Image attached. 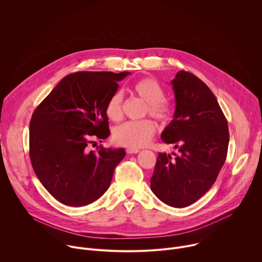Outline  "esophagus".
Listing matches in <instances>:
<instances>
[{"label": "esophagus", "mask_w": 262, "mask_h": 262, "mask_svg": "<svg viewBox=\"0 0 262 262\" xmlns=\"http://www.w3.org/2000/svg\"><path fill=\"white\" fill-rule=\"evenodd\" d=\"M126 152H127L128 155L139 154V152H140V149H136V148H127V149H126Z\"/></svg>", "instance_id": "1"}]
</instances>
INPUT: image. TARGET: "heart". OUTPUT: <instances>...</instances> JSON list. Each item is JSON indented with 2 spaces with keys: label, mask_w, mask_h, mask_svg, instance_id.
<instances>
[{
  "label": "heart",
  "mask_w": 262,
  "mask_h": 262,
  "mask_svg": "<svg viewBox=\"0 0 262 262\" xmlns=\"http://www.w3.org/2000/svg\"><path fill=\"white\" fill-rule=\"evenodd\" d=\"M134 92L147 103L148 114L166 123L173 116L171 103L165 98V90L161 84L150 78L137 81L133 86ZM123 94L116 91L110 96L105 104V115L108 119L118 121L122 116ZM156 133V124L151 120L126 121L117 125L113 130L115 143L128 148H141L147 145Z\"/></svg>",
  "instance_id": "1"
}]
</instances>
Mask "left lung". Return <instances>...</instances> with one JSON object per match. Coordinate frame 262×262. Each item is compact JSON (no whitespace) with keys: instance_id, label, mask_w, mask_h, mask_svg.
Listing matches in <instances>:
<instances>
[{"instance_id":"left-lung-1","label":"left lung","mask_w":262,"mask_h":262,"mask_svg":"<svg viewBox=\"0 0 262 262\" xmlns=\"http://www.w3.org/2000/svg\"><path fill=\"white\" fill-rule=\"evenodd\" d=\"M171 85L176 107L161 137L179 154H159L150 188L165 204L185 207L214 183L226 160L229 132L215 96L200 79L180 70Z\"/></svg>"}]
</instances>
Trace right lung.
Instances as JSON below:
<instances>
[{
    "label": "right lung",
    "instance_id": "right-lung-1",
    "mask_svg": "<svg viewBox=\"0 0 262 262\" xmlns=\"http://www.w3.org/2000/svg\"><path fill=\"white\" fill-rule=\"evenodd\" d=\"M128 71H80L68 74L36 107L30 122L32 167L59 202L85 206L100 198L125 157L123 148L97 147L110 136L105 104ZM101 142V141H100Z\"/></svg>",
    "mask_w": 262,
    "mask_h": 262
}]
</instances>
